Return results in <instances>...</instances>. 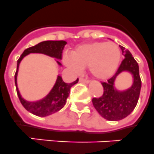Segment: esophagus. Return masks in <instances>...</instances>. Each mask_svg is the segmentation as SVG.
Segmentation results:
<instances>
[{
    "label": "esophagus",
    "instance_id": "esophagus-1",
    "mask_svg": "<svg viewBox=\"0 0 154 154\" xmlns=\"http://www.w3.org/2000/svg\"><path fill=\"white\" fill-rule=\"evenodd\" d=\"M79 81L81 82V83H85V84H88L89 83L88 80L85 79V78H83V77H80Z\"/></svg>",
    "mask_w": 154,
    "mask_h": 154
}]
</instances>
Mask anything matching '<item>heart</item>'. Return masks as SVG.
I'll use <instances>...</instances> for the list:
<instances>
[{"label": "heart", "mask_w": 154, "mask_h": 154, "mask_svg": "<svg viewBox=\"0 0 154 154\" xmlns=\"http://www.w3.org/2000/svg\"><path fill=\"white\" fill-rule=\"evenodd\" d=\"M120 48L113 42H93L78 46L63 57L67 67L78 73L88 66L93 77L105 80L114 73L121 60Z\"/></svg>", "instance_id": "obj_1"}]
</instances>
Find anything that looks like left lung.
<instances>
[{"mask_svg": "<svg viewBox=\"0 0 154 154\" xmlns=\"http://www.w3.org/2000/svg\"><path fill=\"white\" fill-rule=\"evenodd\" d=\"M125 59L117 73L106 82H103V94L99 98L92 99L93 106L103 118L108 121H120L128 117L134 110L139 100L141 90L139 65L131 52L120 45ZM129 72L133 75V83L129 89L119 91L115 87V81L122 72Z\"/></svg>", "mask_w": 154, "mask_h": 154, "instance_id": "left-lung-1", "label": "left lung"}]
</instances>
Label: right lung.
<instances>
[{"label":"right lung","instance_id":"1","mask_svg":"<svg viewBox=\"0 0 154 154\" xmlns=\"http://www.w3.org/2000/svg\"><path fill=\"white\" fill-rule=\"evenodd\" d=\"M66 45L65 41H45L37 44L35 46L26 49L23 51L21 56L17 61V69L15 74V83L16 86L18 96L21 102L22 105L24 106L29 113L38 116V117H47L49 115L55 113L63 108L66 103V99L69 96L70 88L78 82V78L72 83L67 84L63 81L60 75H58L57 79L55 81L53 88L45 98L34 102L26 101L22 97L19 92L17 85V75L20 62L23 58L30 53H40L44 55H48L50 57L55 59H62L63 50ZM58 65L62 66V64L56 60Z\"/></svg>","mask_w":154,"mask_h":154}]
</instances>
